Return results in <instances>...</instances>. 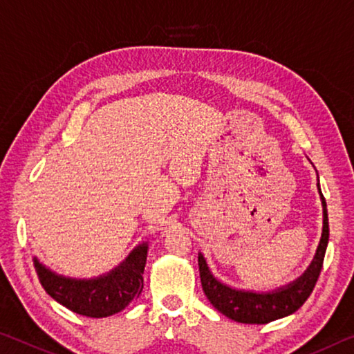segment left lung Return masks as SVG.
I'll list each match as a JSON object with an SVG mask.
<instances>
[{
  "instance_id": "obj_1",
  "label": "left lung",
  "mask_w": 354,
  "mask_h": 354,
  "mask_svg": "<svg viewBox=\"0 0 354 354\" xmlns=\"http://www.w3.org/2000/svg\"><path fill=\"white\" fill-rule=\"evenodd\" d=\"M323 201V234L319 245L317 249V255L313 258L312 265L302 276L290 283L288 287L280 288L274 293H252V291H239L230 288L227 285L218 282L207 269L206 260L203 255H198V268L201 287L206 298L223 315L234 319L238 323L248 324H266L277 318H283L298 310L304 304L308 296L315 288V283L319 277L323 268L324 252L328 248L329 239V223H328V209L326 200H324L322 189H319Z\"/></svg>"
}]
</instances>
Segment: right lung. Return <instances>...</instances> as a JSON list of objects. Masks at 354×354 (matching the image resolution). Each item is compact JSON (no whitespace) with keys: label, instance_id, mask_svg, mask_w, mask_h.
Here are the masks:
<instances>
[{"label":"right lung","instance_id":"1","mask_svg":"<svg viewBox=\"0 0 354 354\" xmlns=\"http://www.w3.org/2000/svg\"><path fill=\"white\" fill-rule=\"evenodd\" d=\"M148 245L142 244L106 276L77 280L56 276L35 258L39 282L55 301L69 310L91 318H104L121 312L143 290V269Z\"/></svg>","mask_w":354,"mask_h":354}]
</instances>
